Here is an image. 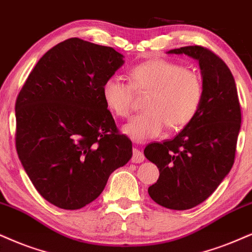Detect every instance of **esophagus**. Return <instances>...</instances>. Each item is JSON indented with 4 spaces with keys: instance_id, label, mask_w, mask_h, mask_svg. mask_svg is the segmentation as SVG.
<instances>
[{
    "instance_id": "obj_1",
    "label": "esophagus",
    "mask_w": 252,
    "mask_h": 252,
    "mask_svg": "<svg viewBox=\"0 0 252 252\" xmlns=\"http://www.w3.org/2000/svg\"><path fill=\"white\" fill-rule=\"evenodd\" d=\"M145 160V155L141 151H139L138 148H134L133 150V155H132V162L134 163H140Z\"/></svg>"
}]
</instances>
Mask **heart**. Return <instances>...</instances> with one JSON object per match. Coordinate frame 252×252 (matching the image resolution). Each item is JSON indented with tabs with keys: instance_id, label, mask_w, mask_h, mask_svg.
Returning <instances> with one entry per match:
<instances>
[{
	"instance_id": "heart-1",
	"label": "heart",
	"mask_w": 252,
	"mask_h": 252,
	"mask_svg": "<svg viewBox=\"0 0 252 252\" xmlns=\"http://www.w3.org/2000/svg\"><path fill=\"white\" fill-rule=\"evenodd\" d=\"M131 84L117 77L105 80L101 94L105 105L117 117L131 113L136 92H147L145 108L123 126V132L136 142L157 138L166 126L180 129L197 114L203 98V85L194 71L167 60H152L129 71Z\"/></svg>"
}]
</instances>
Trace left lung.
Returning a JSON list of instances; mask_svg holds the SVG:
<instances>
[{"label": "left lung", "mask_w": 252, "mask_h": 252, "mask_svg": "<svg viewBox=\"0 0 252 252\" xmlns=\"http://www.w3.org/2000/svg\"><path fill=\"white\" fill-rule=\"evenodd\" d=\"M167 54L187 55L198 62L203 98L194 119L173 140L145 148V157L160 172L148 194L164 208L186 210L206 201L230 172L241 107L234 76L214 52L194 45Z\"/></svg>", "instance_id": "8db88e82"}]
</instances>
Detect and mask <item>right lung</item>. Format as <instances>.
<instances>
[{"instance_id":"1","label":"right lung","mask_w":252,"mask_h":252,"mask_svg":"<svg viewBox=\"0 0 252 252\" xmlns=\"http://www.w3.org/2000/svg\"><path fill=\"white\" fill-rule=\"evenodd\" d=\"M124 63L110 46L66 39L40 58L18 94V158L37 191L56 207L91 203L131 160L132 141L119 134L101 94Z\"/></svg>"}]
</instances>
